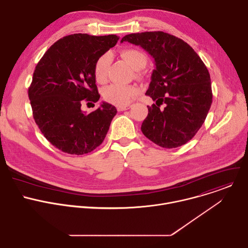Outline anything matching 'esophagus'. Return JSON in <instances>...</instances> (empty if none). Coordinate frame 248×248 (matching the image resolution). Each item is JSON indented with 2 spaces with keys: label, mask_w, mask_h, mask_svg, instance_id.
<instances>
[{
  "label": "esophagus",
  "mask_w": 248,
  "mask_h": 248,
  "mask_svg": "<svg viewBox=\"0 0 248 248\" xmlns=\"http://www.w3.org/2000/svg\"><path fill=\"white\" fill-rule=\"evenodd\" d=\"M129 108H130V106H118L117 110L119 112H123V111H125V110H128Z\"/></svg>",
  "instance_id": "esophagus-1"
}]
</instances>
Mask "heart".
<instances>
[{"label":"heart","mask_w":248,"mask_h":248,"mask_svg":"<svg viewBox=\"0 0 248 248\" xmlns=\"http://www.w3.org/2000/svg\"><path fill=\"white\" fill-rule=\"evenodd\" d=\"M124 60L135 70L143 68L146 64V58L142 52L136 49H125L122 52ZM112 61L110 53L101 55L94 63V78L97 82L104 83L108 78V69ZM139 93V89L134 85L112 84L103 90L104 99L117 106L129 104Z\"/></svg>","instance_id":"heart-1"}]
</instances>
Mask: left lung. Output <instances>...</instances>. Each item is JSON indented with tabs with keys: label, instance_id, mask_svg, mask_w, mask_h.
Wrapping results in <instances>:
<instances>
[{
	"label": "left lung",
	"instance_id": "obj_1",
	"mask_svg": "<svg viewBox=\"0 0 248 248\" xmlns=\"http://www.w3.org/2000/svg\"><path fill=\"white\" fill-rule=\"evenodd\" d=\"M124 41L142 47L156 66L146 91L156 104L147 106L141 131L164 148L186 144L202 126L212 104L206 65L186 42L163 31L128 34Z\"/></svg>",
	"mask_w": 248,
	"mask_h": 248
}]
</instances>
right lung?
I'll return each mask as SVG.
<instances>
[{"mask_svg":"<svg viewBox=\"0 0 248 248\" xmlns=\"http://www.w3.org/2000/svg\"><path fill=\"white\" fill-rule=\"evenodd\" d=\"M118 40L113 34L67 35L55 42L35 67L28 88L33 118L59 150L72 155L87 154L107 135L116 107L103 102L87 115L81 111V104L99 100L94 63Z\"/></svg>","mask_w":248,"mask_h":248,"instance_id":"right-lung-1","label":"right lung"}]
</instances>
